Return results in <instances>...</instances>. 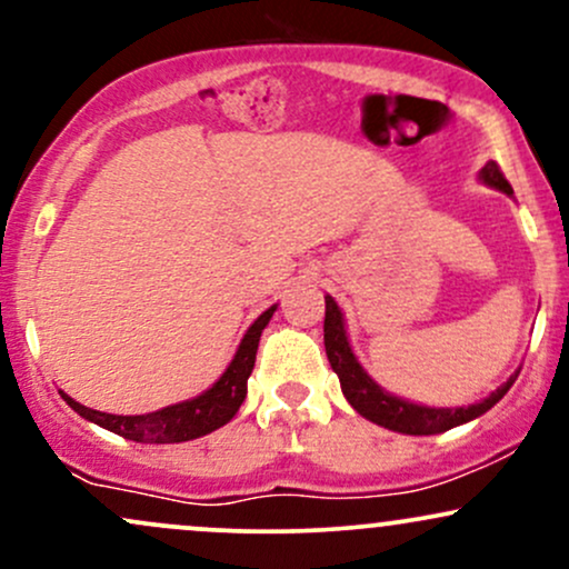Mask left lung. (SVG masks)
<instances>
[{"label":"left lung","instance_id":"1","mask_svg":"<svg viewBox=\"0 0 569 569\" xmlns=\"http://www.w3.org/2000/svg\"><path fill=\"white\" fill-rule=\"evenodd\" d=\"M481 179L487 181L489 187L502 189V192L511 194L513 189L502 176L498 162H487L481 168ZM323 345L326 356H329L331 369L337 371L339 385H342V393L350 401V407L358 411L367 420L377 422V426L396 430V433H409V436H433L443 433V430L462 426V422L473 420V417H481L487 409H492L495 403L500 401L502 396L508 393L513 380L519 375H513L506 385H500L492 396L485 398V401L471 403V407L460 409H430V407H417V403L403 401V398H396L377 385L367 371L361 369V363L352 356L348 335H345L342 312H339L337 302L331 297H326V318H323Z\"/></svg>","mask_w":569,"mask_h":569}]
</instances>
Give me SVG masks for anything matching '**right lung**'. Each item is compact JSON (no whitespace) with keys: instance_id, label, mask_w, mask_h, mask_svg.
Wrapping results in <instances>:
<instances>
[{"instance_id":"right-lung-1","label":"right lung","mask_w":569,"mask_h":569,"mask_svg":"<svg viewBox=\"0 0 569 569\" xmlns=\"http://www.w3.org/2000/svg\"><path fill=\"white\" fill-rule=\"evenodd\" d=\"M276 307L264 310L257 321L251 323V329L246 331L243 342H240L238 352H234L232 363L227 367L224 375L219 377V382L213 388H208L206 393L192 398V401L173 403L152 415H107V411H96L82 407L80 401L61 393L63 401L69 403L77 415H82L84 420L96 422V426L112 430V433L122 436L130 441H143V443H179V441H192L200 436L211 433L221 426L232 420L234 411L240 409L246 398V382L251 377L253 361H257V348L262 329L270 323Z\"/></svg>"}]
</instances>
